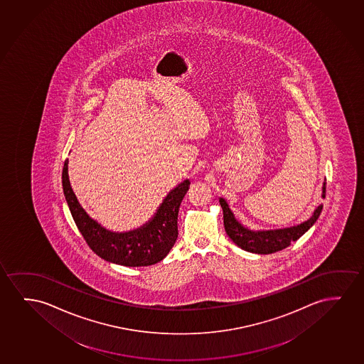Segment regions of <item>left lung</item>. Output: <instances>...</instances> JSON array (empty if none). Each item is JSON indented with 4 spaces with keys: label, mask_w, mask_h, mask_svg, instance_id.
Returning a JSON list of instances; mask_svg holds the SVG:
<instances>
[{
    "label": "left lung",
    "mask_w": 364,
    "mask_h": 364,
    "mask_svg": "<svg viewBox=\"0 0 364 364\" xmlns=\"http://www.w3.org/2000/svg\"><path fill=\"white\" fill-rule=\"evenodd\" d=\"M323 197H326V185L323 186ZM220 203L223 210L225 233L237 246L241 247L242 250L258 255H269L287 248L293 241H297L299 237H302L316 223L323 208L322 205H319L317 210H314L312 217L303 222L302 225L286 230L253 232L247 230L241 223L237 222L223 198H220Z\"/></svg>",
    "instance_id": "left-lung-1"
}]
</instances>
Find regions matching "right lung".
<instances>
[{
  "label": "right lung",
  "mask_w": 364,
  "mask_h": 364,
  "mask_svg": "<svg viewBox=\"0 0 364 364\" xmlns=\"http://www.w3.org/2000/svg\"><path fill=\"white\" fill-rule=\"evenodd\" d=\"M68 159L62 171V187L72 218L88 247L105 261L126 267H146L161 262L168 255L178 237L179 205L190 188V181L177 186L164 198L157 213L147 225L127 233L105 230L91 220L78 203L67 172Z\"/></svg>",
  "instance_id": "1"
}]
</instances>
